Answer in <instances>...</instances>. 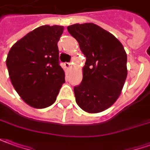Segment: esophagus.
Returning a JSON list of instances; mask_svg holds the SVG:
<instances>
[{
	"label": "esophagus",
	"mask_w": 150,
	"mask_h": 150,
	"mask_svg": "<svg viewBox=\"0 0 150 150\" xmlns=\"http://www.w3.org/2000/svg\"><path fill=\"white\" fill-rule=\"evenodd\" d=\"M64 66H65L66 68L69 69V68H70V67H71V64L70 62H65V63H64Z\"/></svg>",
	"instance_id": "1"
}]
</instances>
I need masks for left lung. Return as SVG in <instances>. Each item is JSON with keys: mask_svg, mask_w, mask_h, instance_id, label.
<instances>
[{"mask_svg": "<svg viewBox=\"0 0 150 150\" xmlns=\"http://www.w3.org/2000/svg\"><path fill=\"white\" fill-rule=\"evenodd\" d=\"M67 30L86 57L82 83L74 88L76 103L88 113L101 112L121 93L128 74L125 50L113 34L94 23L71 25Z\"/></svg>", "mask_w": 150, "mask_h": 150, "instance_id": "left-lung-1", "label": "left lung"}]
</instances>
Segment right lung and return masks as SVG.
<instances>
[{"label":"right lung","instance_id":"add662e5","mask_svg":"<svg viewBox=\"0 0 150 150\" xmlns=\"http://www.w3.org/2000/svg\"><path fill=\"white\" fill-rule=\"evenodd\" d=\"M63 30L61 25H42L18 40L9 50L6 66L12 84L30 107L50 106L65 83L58 47Z\"/></svg>","mask_w":150,"mask_h":150}]
</instances>
